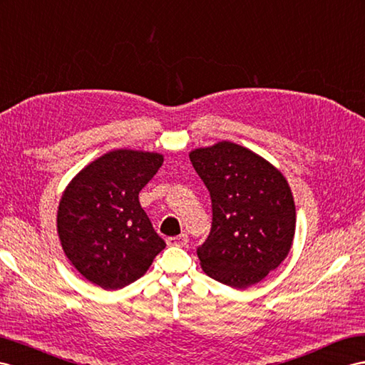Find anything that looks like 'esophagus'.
Here are the masks:
<instances>
[{
  "label": "esophagus",
  "instance_id": "1",
  "mask_svg": "<svg viewBox=\"0 0 365 365\" xmlns=\"http://www.w3.org/2000/svg\"><path fill=\"white\" fill-rule=\"evenodd\" d=\"M166 244L171 247H185L188 244V236L186 235H180V236H174V237H168Z\"/></svg>",
  "mask_w": 365,
  "mask_h": 365
}]
</instances>
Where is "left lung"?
<instances>
[{"label":"left lung","instance_id":"1","mask_svg":"<svg viewBox=\"0 0 365 365\" xmlns=\"http://www.w3.org/2000/svg\"><path fill=\"white\" fill-rule=\"evenodd\" d=\"M212 203V227L197 248L205 273L232 288L265 279L288 256L296 208L284 174L264 157L231 142L190 153Z\"/></svg>","mask_w":365,"mask_h":365}]
</instances>
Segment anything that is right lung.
Returning <instances> with one entry per match:
<instances>
[{
	"instance_id": "add662e5",
	"label": "right lung",
	"mask_w": 365,
	"mask_h": 365,
	"mask_svg": "<svg viewBox=\"0 0 365 365\" xmlns=\"http://www.w3.org/2000/svg\"><path fill=\"white\" fill-rule=\"evenodd\" d=\"M163 163L158 153L115 149L96 158L64 190L57 231L77 272L105 289L142 277L166 247L138 202Z\"/></svg>"
}]
</instances>
